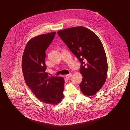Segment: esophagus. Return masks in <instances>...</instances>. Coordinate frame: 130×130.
Returning <instances> with one entry per match:
<instances>
[{"instance_id":"34e87169","label":"esophagus","mask_w":130,"mask_h":130,"mask_svg":"<svg viewBox=\"0 0 130 130\" xmlns=\"http://www.w3.org/2000/svg\"><path fill=\"white\" fill-rule=\"evenodd\" d=\"M72 74L71 73H70L69 74H67V75H66L65 77L67 79H70L72 77Z\"/></svg>"}]
</instances>
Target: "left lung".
Segmentation results:
<instances>
[{
    "label": "left lung",
    "mask_w": 130,
    "mask_h": 130,
    "mask_svg": "<svg viewBox=\"0 0 130 130\" xmlns=\"http://www.w3.org/2000/svg\"><path fill=\"white\" fill-rule=\"evenodd\" d=\"M57 33L81 62V91L87 96L95 94L105 83L108 71L106 55L101 41L93 32L82 26Z\"/></svg>",
    "instance_id": "1"
}]
</instances>
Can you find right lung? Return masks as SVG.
Segmentation results:
<instances>
[{"instance_id": "add662e5", "label": "right lung", "mask_w": 130, "mask_h": 130, "mask_svg": "<svg viewBox=\"0 0 130 130\" xmlns=\"http://www.w3.org/2000/svg\"><path fill=\"white\" fill-rule=\"evenodd\" d=\"M56 32L37 36L28 42L22 58V70L27 86L39 100L48 104L57 105L63 98L64 79L50 77L45 72V51Z\"/></svg>"}]
</instances>
